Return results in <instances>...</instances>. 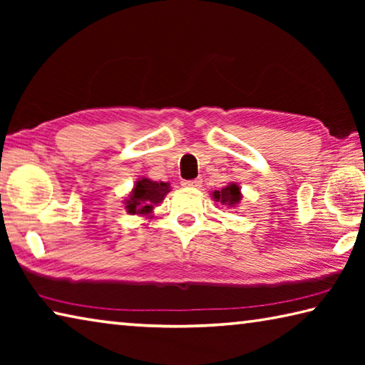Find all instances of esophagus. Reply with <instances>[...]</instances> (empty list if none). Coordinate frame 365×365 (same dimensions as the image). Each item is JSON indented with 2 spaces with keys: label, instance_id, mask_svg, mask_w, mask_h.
<instances>
[{
  "label": "esophagus",
  "instance_id": "obj_1",
  "mask_svg": "<svg viewBox=\"0 0 365 365\" xmlns=\"http://www.w3.org/2000/svg\"><path fill=\"white\" fill-rule=\"evenodd\" d=\"M182 185H183V187H190V188H200L201 187V178H195V180H183Z\"/></svg>",
  "mask_w": 365,
  "mask_h": 365
}]
</instances>
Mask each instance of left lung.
Listing matches in <instances>:
<instances>
[{
  "label": "left lung",
  "mask_w": 365,
  "mask_h": 365,
  "mask_svg": "<svg viewBox=\"0 0 365 365\" xmlns=\"http://www.w3.org/2000/svg\"><path fill=\"white\" fill-rule=\"evenodd\" d=\"M212 196L215 201H220L222 205L235 207L237 205H240V200H242V191H240V187L237 183L232 182L222 190L214 191Z\"/></svg>",
  "instance_id": "8db88e82"
}]
</instances>
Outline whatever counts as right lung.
I'll return each instance as SVG.
<instances>
[{
  "label": "right lung",
  "instance_id": "obj_1",
  "mask_svg": "<svg viewBox=\"0 0 365 365\" xmlns=\"http://www.w3.org/2000/svg\"><path fill=\"white\" fill-rule=\"evenodd\" d=\"M169 193V183L153 182L150 178L141 177L135 182V188L125 201V209L128 214H150L154 206L164 200Z\"/></svg>",
  "mask_w": 365,
  "mask_h": 365
}]
</instances>
